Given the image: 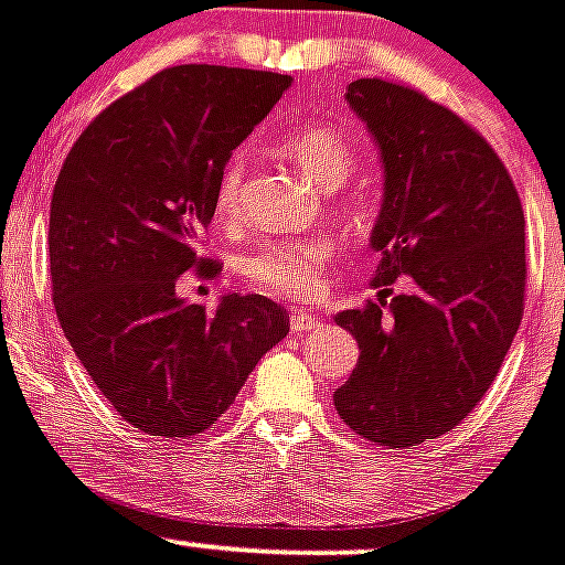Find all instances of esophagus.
<instances>
[{
  "mask_svg": "<svg viewBox=\"0 0 565 565\" xmlns=\"http://www.w3.org/2000/svg\"><path fill=\"white\" fill-rule=\"evenodd\" d=\"M321 327V319L313 313H305V310H299V313L291 316V330L297 332V335H305V332L310 330H319Z\"/></svg>",
  "mask_w": 565,
  "mask_h": 565,
  "instance_id": "esophagus-1",
  "label": "esophagus"
}]
</instances>
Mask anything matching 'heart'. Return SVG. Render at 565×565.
<instances>
[{"mask_svg":"<svg viewBox=\"0 0 565 565\" xmlns=\"http://www.w3.org/2000/svg\"><path fill=\"white\" fill-rule=\"evenodd\" d=\"M282 152L324 191L347 185L358 169L354 149L347 138L327 125H305L288 132ZM246 154L235 152L218 171L213 188V213L222 224H230L241 213V188H244ZM335 246L324 235L308 238H268L246 255L244 274L252 286L271 297L305 299L319 288L321 271L330 266Z\"/></svg>","mask_w":565,"mask_h":565,"instance_id":"heart-1","label":"heart"}]
</instances>
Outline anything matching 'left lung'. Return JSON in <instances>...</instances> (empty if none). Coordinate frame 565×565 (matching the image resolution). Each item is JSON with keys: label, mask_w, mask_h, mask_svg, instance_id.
Returning a JSON list of instances; mask_svg holds the SVG:
<instances>
[{"label": "left lung", "mask_w": 565, "mask_h": 565, "mask_svg": "<svg viewBox=\"0 0 565 565\" xmlns=\"http://www.w3.org/2000/svg\"><path fill=\"white\" fill-rule=\"evenodd\" d=\"M385 171L372 282L411 291L335 316L360 343L335 411L380 447L458 427L491 388L524 313V211L491 143L449 107L366 77L347 88Z\"/></svg>", "instance_id": "obj_1"}]
</instances>
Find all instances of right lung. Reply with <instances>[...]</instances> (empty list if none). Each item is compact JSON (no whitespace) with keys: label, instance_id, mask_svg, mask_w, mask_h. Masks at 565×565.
I'll list each match as a JSON object with an SVG mask.
<instances>
[{"label":"right lung","instance_id":"1","mask_svg":"<svg viewBox=\"0 0 565 565\" xmlns=\"http://www.w3.org/2000/svg\"><path fill=\"white\" fill-rule=\"evenodd\" d=\"M288 85L252 68H163L105 107L57 174V319L102 396L143 433H205L288 335V313L260 294H227L213 313L177 297L180 274H218L196 255L218 171Z\"/></svg>","mask_w":565,"mask_h":565}]
</instances>
